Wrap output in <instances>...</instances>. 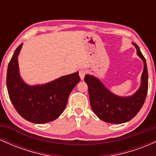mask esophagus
<instances>
[{"instance_id":"34e87169","label":"esophagus","mask_w":156,"mask_h":156,"mask_svg":"<svg viewBox=\"0 0 156 156\" xmlns=\"http://www.w3.org/2000/svg\"><path fill=\"white\" fill-rule=\"evenodd\" d=\"M85 75H86V70H85V69H80V70H79V76H80V79L83 80Z\"/></svg>"}]
</instances>
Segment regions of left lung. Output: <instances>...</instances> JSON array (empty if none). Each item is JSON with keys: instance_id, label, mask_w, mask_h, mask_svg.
Here are the masks:
<instances>
[{"instance_id": "left-lung-1", "label": "left lung", "mask_w": 156, "mask_h": 156, "mask_svg": "<svg viewBox=\"0 0 156 156\" xmlns=\"http://www.w3.org/2000/svg\"><path fill=\"white\" fill-rule=\"evenodd\" d=\"M136 49L137 55L144 63L141 84L131 96L121 97L109 91L104 84L94 76L87 74L84 80L88 85L89 96L92 111L97 117L105 122L120 124L135 117L145 101L148 89V73L146 60L136 44L132 43Z\"/></svg>"}]
</instances>
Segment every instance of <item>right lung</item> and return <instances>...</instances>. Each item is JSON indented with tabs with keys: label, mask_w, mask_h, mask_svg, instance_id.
I'll use <instances>...</instances> for the list:
<instances>
[{
	"label": "right lung",
	"mask_w": 156,
	"mask_h": 156,
	"mask_svg": "<svg viewBox=\"0 0 156 156\" xmlns=\"http://www.w3.org/2000/svg\"><path fill=\"white\" fill-rule=\"evenodd\" d=\"M20 44L11 58L6 75V87L10 101L17 112L26 120L43 124L55 120L64 112L71 92L80 81L78 72L41 85L31 86L20 77L18 55Z\"/></svg>",
	"instance_id": "1"
}]
</instances>
